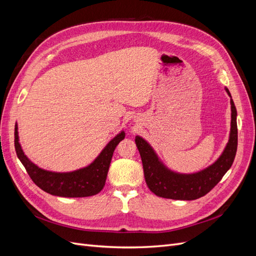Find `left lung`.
Returning a JSON list of instances; mask_svg holds the SVG:
<instances>
[{
    "label": "left lung",
    "instance_id": "8db88e82",
    "mask_svg": "<svg viewBox=\"0 0 256 256\" xmlns=\"http://www.w3.org/2000/svg\"><path fill=\"white\" fill-rule=\"evenodd\" d=\"M230 97V132L228 142L221 156L212 166L202 171L192 174L177 173L166 168L158 154L154 152L148 142L140 136H136V144L140 152L143 164L144 177L147 187L160 198L192 200L204 196L218 184L230 168L236 156L238 131H237V111L232 99L230 90L226 88Z\"/></svg>",
    "mask_w": 256,
    "mask_h": 256
}]
</instances>
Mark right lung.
Segmentation results:
<instances>
[{"label":"right lung","mask_w":256,"mask_h":256,"mask_svg":"<svg viewBox=\"0 0 256 256\" xmlns=\"http://www.w3.org/2000/svg\"><path fill=\"white\" fill-rule=\"evenodd\" d=\"M125 132L115 136L106 145L98 157L88 166L72 172H51L37 166L22 150L19 143L18 126H14V148L17 156L32 180L44 192L63 198H85L95 196L102 190L115 147L124 140Z\"/></svg>","instance_id":"right-lung-1"}]
</instances>
